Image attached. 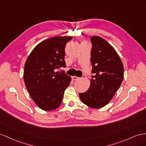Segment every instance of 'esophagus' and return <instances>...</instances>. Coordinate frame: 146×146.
<instances>
[{"instance_id":"1","label":"esophagus","mask_w":146,"mask_h":146,"mask_svg":"<svg viewBox=\"0 0 146 146\" xmlns=\"http://www.w3.org/2000/svg\"><path fill=\"white\" fill-rule=\"evenodd\" d=\"M78 79H79V78L76 76H72V80H74V81H76V80H78Z\"/></svg>"}]
</instances>
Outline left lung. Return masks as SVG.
I'll return each instance as SVG.
<instances>
[{
    "instance_id": "1",
    "label": "left lung",
    "mask_w": 146,
    "mask_h": 146,
    "mask_svg": "<svg viewBox=\"0 0 146 146\" xmlns=\"http://www.w3.org/2000/svg\"><path fill=\"white\" fill-rule=\"evenodd\" d=\"M91 62L92 80L90 88L80 93L81 102L99 109L109 103L122 83L123 65L113 47L99 36H92Z\"/></svg>"
}]
</instances>
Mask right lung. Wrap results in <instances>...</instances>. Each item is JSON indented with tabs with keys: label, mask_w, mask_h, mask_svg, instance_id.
I'll use <instances>...</instances> for the list:
<instances>
[{
	"label": "right lung",
	"mask_w": 146,
	"mask_h": 146,
	"mask_svg": "<svg viewBox=\"0 0 146 146\" xmlns=\"http://www.w3.org/2000/svg\"><path fill=\"white\" fill-rule=\"evenodd\" d=\"M72 39V36H55L45 40L35 47L26 61V87L36 105L44 110L58 107L70 84L71 78L59 69L66 66L65 48Z\"/></svg>",
	"instance_id": "add662e5"
}]
</instances>
